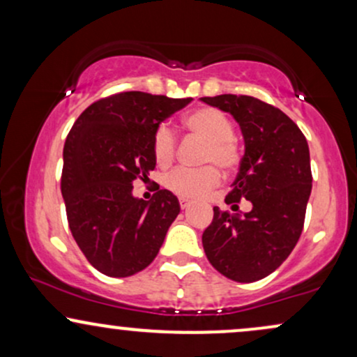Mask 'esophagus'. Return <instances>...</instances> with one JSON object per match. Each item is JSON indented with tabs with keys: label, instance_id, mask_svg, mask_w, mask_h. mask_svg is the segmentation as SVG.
Returning <instances> with one entry per match:
<instances>
[{
	"label": "esophagus",
	"instance_id": "34e87169",
	"mask_svg": "<svg viewBox=\"0 0 357 357\" xmlns=\"http://www.w3.org/2000/svg\"><path fill=\"white\" fill-rule=\"evenodd\" d=\"M179 206H181L183 210H184V208H188V206H190V199H188V198H179Z\"/></svg>",
	"mask_w": 357,
	"mask_h": 357
}]
</instances>
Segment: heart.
<instances>
[{
    "label": "heart",
    "instance_id": "b5f03b06",
    "mask_svg": "<svg viewBox=\"0 0 357 357\" xmlns=\"http://www.w3.org/2000/svg\"><path fill=\"white\" fill-rule=\"evenodd\" d=\"M183 124L192 136L206 142L202 169L178 167L166 174L165 186L183 198H199L218 186L221 181L220 169L230 173L240 162V147L233 137L231 121L220 110L211 107L196 109L183 119ZM153 154L159 166H167L176 154V136L166 124L155 129L153 136Z\"/></svg>",
    "mask_w": 357,
    "mask_h": 357
}]
</instances>
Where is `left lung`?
<instances>
[{"label":"left lung","mask_w":357,"mask_h":357,"mask_svg":"<svg viewBox=\"0 0 357 357\" xmlns=\"http://www.w3.org/2000/svg\"><path fill=\"white\" fill-rule=\"evenodd\" d=\"M202 100L230 112L245 139L240 171L225 202L235 211L243 198L253 204L243 215L213 208L204 253L221 275L257 282L275 272L301 238L312 190L309 146L296 122L267 102L233 93Z\"/></svg>","instance_id":"8db88e82"}]
</instances>
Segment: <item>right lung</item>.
Here are the masks:
<instances>
[{
  "instance_id": "add662e5",
  "label": "right lung",
  "mask_w": 357,
  "mask_h": 357,
  "mask_svg": "<svg viewBox=\"0 0 357 357\" xmlns=\"http://www.w3.org/2000/svg\"><path fill=\"white\" fill-rule=\"evenodd\" d=\"M192 99L121 92L80 114L63 146L61 196L72 236L93 268L130 277L158 255L178 198L159 190L151 202L134 198L132 183L155 167L153 136L165 119Z\"/></svg>"
}]
</instances>
